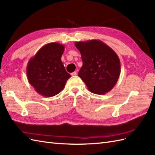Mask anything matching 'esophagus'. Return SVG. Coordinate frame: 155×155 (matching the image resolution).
Wrapping results in <instances>:
<instances>
[{"mask_svg": "<svg viewBox=\"0 0 155 155\" xmlns=\"http://www.w3.org/2000/svg\"><path fill=\"white\" fill-rule=\"evenodd\" d=\"M77 74V72H76V71H74V72H72V73H71V75H72V76H76Z\"/></svg>", "mask_w": 155, "mask_h": 155, "instance_id": "1", "label": "esophagus"}]
</instances>
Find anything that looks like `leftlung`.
Returning a JSON list of instances; mask_svg holds the SVG:
<instances>
[{
  "instance_id": "8db88e82",
  "label": "left lung",
  "mask_w": 155,
  "mask_h": 155,
  "mask_svg": "<svg viewBox=\"0 0 155 155\" xmlns=\"http://www.w3.org/2000/svg\"><path fill=\"white\" fill-rule=\"evenodd\" d=\"M74 45L83 62L78 77L88 91L104 94L113 89L120 73V62L116 52L103 41L95 39L76 42Z\"/></svg>"
}]
</instances>
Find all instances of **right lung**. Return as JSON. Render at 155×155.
<instances>
[{
	"instance_id": "right-lung-1",
	"label": "right lung",
	"mask_w": 155,
	"mask_h": 155,
	"mask_svg": "<svg viewBox=\"0 0 155 155\" xmlns=\"http://www.w3.org/2000/svg\"><path fill=\"white\" fill-rule=\"evenodd\" d=\"M64 51L63 45L51 42L39 49L28 62V81L42 96L51 97L61 93L71 77L61 61Z\"/></svg>"
}]
</instances>
